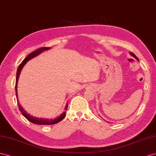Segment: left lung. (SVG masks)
<instances>
[{
  "mask_svg": "<svg viewBox=\"0 0 156 156\" xmlns=\"http://www.w3.org/2000/svg\"><path fill=\"white\" fill-rule=\"evenodd\" d=\"M130 55H132V56L133 57V58H135V59H137L138 60V61H139V59L137 58V56H135V55L133 54V53H132V52H130Z\"/></svg>",
  "mask_w": 156,
  "mask_h": 156,
  "instance_id": "8db88e82",
  "label": "left lung"
}]
</instances>
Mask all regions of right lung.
I'll return each instance as SVG.
<instances>
[{"instance_id": "add662e5", "label": "right lung", "mask_w": 156, "mask_h": 156, "mask_svg": "<svg viewBox=\"0 0 156 156\" xmlns=\"http://www.w3.org/2000/svg\"><path fill=\"white\" fill-rule=\"evenodd\" d=\"M51 48V47H42V48H39V49L36 50V51H34L33 52H32L31 54H30L28 56L25 58L23 61L22 62V63L19 65V66L17 69V74H16V97H17V104H18V106H19V109L20 110L23 114V116L26 118L27 119H28L30 122H31L34 124H40V125H51V124H54L58 123L59 122L62 120L65 117V112H63L60 116H59L58 117L54 119H41V118H37V117H32L30 115L28 114L25 110L23 109V108L21 106V104H19V100H18V95H17V82H18V79L19 77L20 73H21V70L23 69V67L24 66V65L27 63L28 61L30 60L31 59H32L33 58L36 57L38 55L41 53L42 52L44 51H47V50ZM68 108V104H67L66 105V108H65V109H67Z\"/></svg>"}]
</instances>
